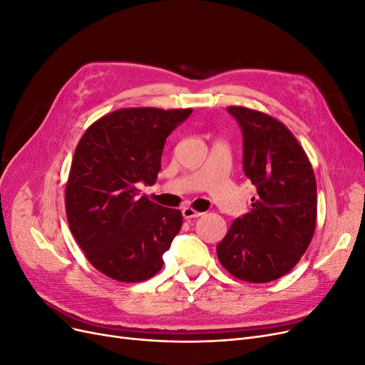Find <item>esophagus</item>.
Here are the masks:
<instances>
[{
    "label": "esophagus",
    "instance_id": "1",
    "mask_svg": "<svg viewBox=\"0 0 365 365\" xmlns=\"http://www.w3.org/2000/svg\"><path fill=\"white\" fill-rule=\"evenodd\" d=\"M182 215H183V218L191 220V218H198V217H201V212H197V210L192 209V207H183Z\"/></svg>",
    "mask_w": 365,
    "mask_h": 365
}]
</instances>
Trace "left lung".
Segmentation results:
<instances>
[{"instance_id":"1","label":"left lung","mask_w":365,"mask_h":365,"mask_svg":"<svg viewBox=\"0 0 365 365\" xmlns=\"http://www.w3.org/2000/svg\"><path fill=\"white\" fill-rule=\"evenodd\" d=\"M244 138V173L255 186L251 210L217 247L221 264L248 282L274 281L296 266L313 239L317 187L312 164L293 133L274 117L227 108Z\"/></svg>"}]
</instances>
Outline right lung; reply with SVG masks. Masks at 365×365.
<instances>
[{"instance_id":"1","label":"right lung","mask_w":365,"mask_h":365,"mask_svg":"<svg viewBox=\"0 0 365 365\" xmlns=\"http://www.w3.org/2000/svg\"><path fill=\"white\" fill-rule=\"evenodd\" d=\"M191 113L118 110L94 121L78 143L66 185L67 221L87 260L106 277L140 282L164 264L182 213L138 197L137 185L156 183L165 140Z\"/></svg>"}]
</instances>
